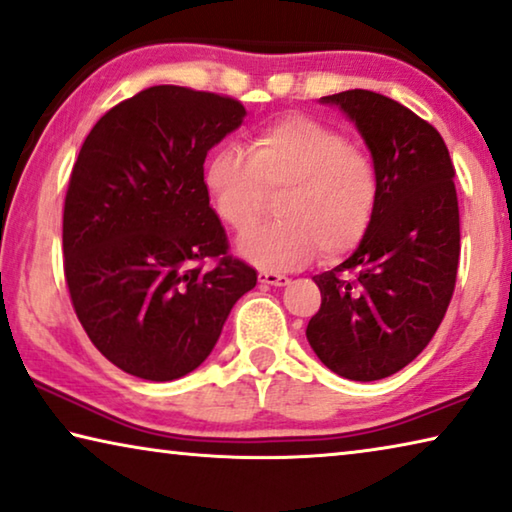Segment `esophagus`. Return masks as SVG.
Listing matches in <instances>:
<instances>
[{
	"instance_id": "esophagus-1",
	"label": "esophagus",
	"mask_w": 512,
	"mask_h": 512,
	"mask_svg": "<svg viewBox=\"0 0 512 512\" xmlns=\"http://www.w3.org/2000/svg\"><path fill=\"white\" fill-rule=\"evenodd\" d=\"M259 282H262V285H269V287H285V285H289V278L282 273L262 271L259 273Z\"/></svg>"
}]
</instances>
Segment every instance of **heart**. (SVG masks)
<instances>
[{
    "mask_svg": "<svg viewBox=\"0 0 512 512\" xmlns=\"http://www.w3.org/2000/svg\"><path fill=\"white\" fill-rule=\"evenodd\" d=\"M205 189L216 214L246 232L278 200L282 221L237 241L264 271L298 269L319 253L339 259L360 246L380 205V175L367 152L342 132L291 116L253 134L248 154L225 145L209 157Z\"/></svg>",
    "mask_w": 512,
    "mask_h": 512,
    "instance_id": "b5f03b06",
    "label": "heart"
}]
</instances>
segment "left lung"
I'll return each mask as SVG.
<instances>
[{"label":"left lung","instance_id":"obj_1","mask_svg":"<svg viewBox=\"0 0 512 512\" xmlns=\"http://www.w3.org/2000/svg\"><path fill=\"white\" fill-rule=\"evenodd\" d=\"M319 102L367 143L380 205L353 255L314 275L321 307L305 335L330 371L369 383L415 360L449 307L460 259L456 170L440 132L385 95L355 88Z\"/></svg>","mask_w":512,"mask_h":512}]
</instances>
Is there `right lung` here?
<instances>
[{"mask_svg":"<svg viewBox=\"0 0 512 512\" xmlns=\"http://www.w3.org/2000/svg\"><path fill=\"white\" fill-rule=\"evenodd\" d=\"M243 104L152 86L97 120L72 166L63 209L66 282L97 351L166 383L198 369L234 303L257 285L227 255L205 189L207 152L239 129ZM218 258L212 272L199 266Z\"/></svg>","mask_w":512,"mask_h":512,"instance_id":"obj_1","label":"right lung"}]
</instances>
